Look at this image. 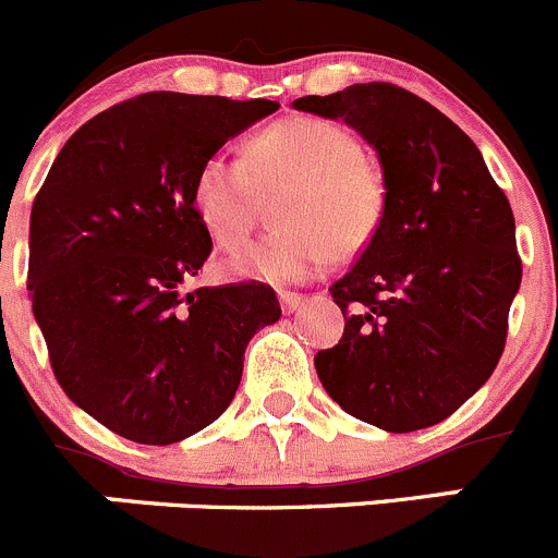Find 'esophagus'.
<instances>
[{
  "label": "esophagus",
  "instance_id": "esophagus-1",
  "mask_svg": "<svg viewBox=\"0 0 558 558\" xmlns=\"http://www.w3.org/2000/svg\"><path fill=\"white\" fill-rule=\"evenodd\" d=\"M279 303L287 314H292V312H298V308L306 306V295H303V292L279 290Z\"/></svg>",
  "mask_w": 558,
  "mask_h": 558
}]
</instances>
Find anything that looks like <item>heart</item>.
Here are the masks:
<instances>
[{
  "mask_svg": "<svg viewBox=\"0 0 558 558\" xmlns=\"http://www.w3.org/2000/svg\"><path fill=\"white\" fill-rule=\"evenodd\" d=\"M284 185L279 228L239 246L225 263L230 277L260 281L312 279L355 255L377 235L388 208L385 175L339 121L292 116L257 132L246 157L214 151L197 168L192 201L214 241H244L260 211L263 192Z\"/></svg>",
  "mask_w": 558,
  "mask_h": 558,
  "instance_id": "heart-1",
  "label": "heart"
}]
</instances>
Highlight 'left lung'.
Instances as JSON below:
<instances>
[{
	"label": "left lung",
	"mask_w": 558,
	"mask_h": 558,
	"mask_svg": "<svg viewBox=\"0 0 558 558\" xmlns=\"http://www.w3.org/2000/svg\"><path fill=\"white\" fill-rule=\"evenodd\" d=\"M341 119L374 148L388 184L377 235L330 295L344 336L314 355L352 417L390 434L453 415L494 374L521 287L515 219L459 124L385 81L292 102Z\"/></svg>",
	"instance_id": "1"
}]
</instances>
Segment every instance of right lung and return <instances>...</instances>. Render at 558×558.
<instances>
[{
	"mask_svg": "<svg viewBox=\"0 0 558 558\" xmlns=\"http://www.w3.org/2000/svg\"><path fill=\"white\" fill-rule=\"evenodd\" d=\"M277 108L137 94L64 143L32 203L26 279L53 377L119 437L173 445L217 421L250 339L281 317L263 281L190 290L214 246L197 168Z\"/></svg>",
	"mask_w": 558,
	"mask_h": 558,
	"instance_id": "right-lung-1",
	"label": "right lung"
}]
</instances>
